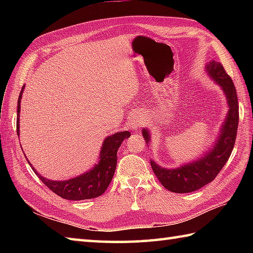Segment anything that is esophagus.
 <instances>
[{
	"label": "esophagus",
	"mask_w": 253,
	"mask_h": 253,
	"mask_svg": "<svg viewBox=\"0 0 253 253\" xmlns=\"http://www.w3.org/2000/svg\"><path fill=\"white\" fill-rule=\"evenodd\" d=\"M142 124H143V116L141 114H139V113H136V114H133L130 117L128 126H129V128L132 130H138L139 128L142 126Z\"/></svg>",
	"instance_id": "1"
}]
</instances>
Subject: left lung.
Returning <instances> with one entry per match:
<instances>
[{"instance_id":"1","label":"left lung","mask_w":253,"mask_h":253,"mask_svg":"<svg viewBox=\"0 0 253 253\" xmlns=\"http://www.w3.org/2000/svg\"><path fill=\"white\" fill-rule=\"evenodd\" d=\"M206 68L210 77L223 89L229 110L214 146L200 159L177 169L161 168L151 161L155 176L171 192H192L211 182L227 163L235 146L239 122V106L235 84L221 63L212 61L207 64ZM142 136L148 143L150 135L146 128H143Z\"/></svg>"}]
</instances>
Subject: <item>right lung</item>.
I'll return each mask as SVG.
<instances>
[{"mask_svg": "<svg viewBox=\"0 0 253 253\" xmlns=\"http://www.w3.org/2000/svg\"><path fill=\"white\" fill-rule=\"evenodd\" d=\"M24 88L18 96V104H17V135L19 136V113H20V100L21 95L24 92ZM130 137L129 131H120L114 135L107 137L103 144L101 147L100 160L98 164L93 166V169L88 170L87 173L75 177V178L68 180H50L45 177L41 176L35 169L29 161L31 169L35 170L38 177L43 181V184L52 190L57 196L67 200H87V199H92L101 196L102 193L107 189L110 182L114 176L116 164H117V151L118 148L121 147L122 142ZM25 155V154H24Z\"/></svg>", "mask_w": 253, "mask_h": 253, "instance_id": "add662e5", "label": "right lung"}]
</instances>
